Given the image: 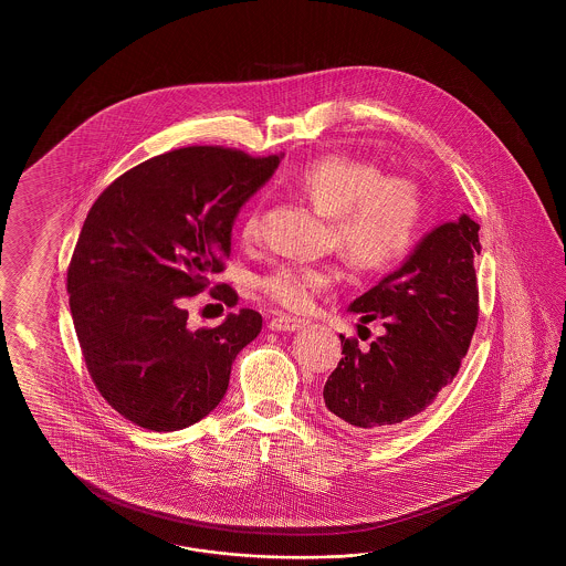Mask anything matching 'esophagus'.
Here are the masks:
<instances>
[{"instance_id": "34e87169", "label": "esophagus", "mask_w": 566, "mask_h": 566, "mask_svg": "<svg viewBox=\"0 0 566 566\" xmlns=\"http://www.w3.org/2000/svg\"><path fill=\"white\" fill-rule=\"evenodd\" d=\"M307 319L301 317H291V315H275L270 319V327L277 329V332H296L301 327L307 326Z\"/></svg>"}]
</instances>
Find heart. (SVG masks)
Segmentation results:
<instances>
[{
    "label": "heart",
    "instance_id": "heart-1",
    "mask_svg": "<svg viewBox=\"0 0 566 566\" xmlns=\"http://www.w3.org/2000/svg\"><path fill=\"white\" fill-rule=\"evenodd\" d=\"M292 189L332 218V244L359 270H386L398 263L419 239L426 201L407 176H384L376 161L327 154L308 161L292 178ZM263 218L258 203L240 222L242 244H258ZM336 280L327 265L280 263L259 277V291L275 305L305 313Z\"/></svg>",
    "mask_w": 566,
    "mask_h": 566
}]
</instances>
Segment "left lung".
<instances>
[{
	"label": "left lung",
	"instance_id": "1",
	"mask_svg": "<svg viewBox=\"0 0 566 566\" xmlns=\"http://www.w3.org/2000/svg\"><path fill=\"white\" fill-rule=\"evenodd\" d=\"M480 223L463 213L429 232L398 272L350 305L365 324L379 319L386 334L367 348L340 334L344 357L324 400L346 428H395L426 411L457 377L480 319Z\"/></svg>",
	"mask_w": 566,
	"mask_h": 566
}]
</instances>
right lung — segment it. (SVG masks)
I'll list each match as a JSON object with an SVG mask.
<instances>
[{
	"label": "right lung",
	"mask_w": 566,
	"mask_h": 566,
	"mask_svg": "<svg viewBox=\"0 0 566 566\" xmlns=\"http://www.w3.org/2000/svg\"><path fill=\"white\" fill-rule=\"evenodd\" d=\"M280 159L180 147L124 171L88 209L70 259V311L93 384L138 428L201 421L226 395L240 348L258 338L253 308L190 329L185 305L226 270L232 222ZM209 294L239 303L228 284Z\"/></svg>",
	"instance_id": "obj_1"
}]
</instances>
